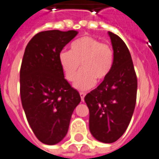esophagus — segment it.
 <instances>
[{
	"label": "esophagus",
	"instance_id": "1",
	"mask_svg": "<svg viewBox=\"0 0 159 159\" xmlns=\"http://www.w3.org/2000/svg\"><path fill=\"white\" fill-rule=\"evenodd\" d=\"M80 94L81 100H82V101H84V96H85L86 93H84V92H80Z\"/></svg>",
	"mask_w": 159,
	"mask_h": 159
}]
</instances>
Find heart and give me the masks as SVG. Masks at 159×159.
Wrapping results in <instances>:
<instances>
[{
	"label": "heart",
	"instance_id": "1",
	"mask_svg": "<svg viewBox=\"0 0 159 159\" xmlns=\"http://www.w3.org/2000/svg\"><path fill=\"white\" fill-rule=\"evenodd\" d=\"M70 50H62L59 60L66 78L72 81L76 76L74 86L84 90L94 85L95 80L101 82L110 73L114 60V51L109 45L102 43L92 36H84L74 41Z\"/></svg>",
	"mask_w": 159,
	"mask_h": 159
}]
</instances>
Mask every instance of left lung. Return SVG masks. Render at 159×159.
Masks as SVG:
<instances>
[{"label":"left lung","mask_w":159,"mask_h":159,"mask_svg":"<svg viewBox=\"0 0 159 159\" xmlns=\"http://www.w3.org/2000/svg\"><path fill=\"white\" fill-rule=\"evenodd\" d=\"M114 50L110 73L96 89L86 94L91 134L111 143L126 131L134 111L138 81L131 55L121 38L109 31Z\"/></svg>","instance_id":"obj_1"}]
</instances>
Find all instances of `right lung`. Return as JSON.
Segmentation results:
<instances>
[{
  "instance_id": "1",
  "label": "right lung",
  "mask_w": 159,
  "mask_h": 159,
  "mask_svg": "<svg viewBox=\"0 0 159 159\" xmlns=\"http://www.w3.org/2000/svg\"><path fill=\"white\" fill-rule=\"evenodd\" d=\"M78 34L58 30L38 33L25 50L20 71L22 107L30 126L48 145L66 137L80 93L65 79L59 55Z\"/></svg>"
}]
</instances>
